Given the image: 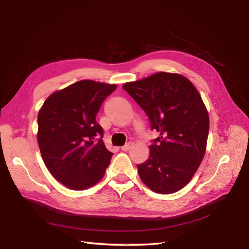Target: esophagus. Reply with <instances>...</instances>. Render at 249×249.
<instances>
[{
  "label": "esophagus",
  "instance_id": "esophagus-1",
  "mask_svg": "<svg viewBox=\"0 0 249 249\" xmlns=\"http://www.w3.org/2000/svg\"><path fill=\"white\" fill-rule=\"evenodd\" d=\"M131 146H133V143H131V142H128L127 144H125L124 146H122V151L127 152V151H129L131 149Z\"/></svg>",
  "mask_w": 249,
  "mask_h": 249
}]
</instances>
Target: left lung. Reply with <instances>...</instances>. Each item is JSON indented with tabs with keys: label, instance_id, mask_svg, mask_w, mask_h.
<instances>
[{
	"label": "left lung",
	"instance_id": "left-lung-1",
	"mask_svg": "<svg viewBox=\"0 0 249 249\" xmlns=\"http://www.w3.org/2000/svg\"><path fill=\"white\" fill-rule=\"evenodd\" d=\"M123 89L140 106L158 137L150 156L137 165L153 192L167 195L182 189L203 160L209 135V114L200 94L178 73L157 72Z\"/></svg>",
	"mask_w": 249,
	"mask_h": 249
}]
</instances>
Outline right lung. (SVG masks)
<instances>
[{
	"label": "right lung",
	"instance_id": "right-lung-1",
	"mask_svg": "<svg viewBox=\"0 0 249 249\" xmlns=\"http://www.w3.org/2000/svg\"><path fill=\"white\" fill-rule=\"evenodd\" d=\"M115 84L81 80L46 99L39 110L38 140L50 173L64 186L83 190L103 178L113 153L104 144L96 115Z\"/></svg>",
	"mask_w": 249,
	"mask_h": 249
}]
</instances>
